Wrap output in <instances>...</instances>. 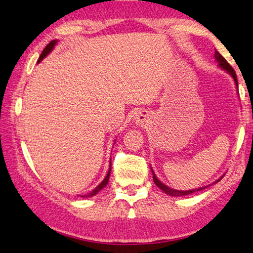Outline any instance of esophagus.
<instances>
[{
    "label": "esophagus",
    "instance_id": "1",
    "mask_svg": "<svg viewBox=\"0 0 253 253\" xmlns=\"http://www.w3.org/2000/svg\"><path fill=\"white\" fill-rule=\"evenodd\" d=\"M136 121H138L139 124H141V126H143V124H146L148 122L149 120V114L147 113V112H139L138 115H136Z\"/></svg>",
    "mask_w": 253,
    "mask_h": 253
}]
</instances>
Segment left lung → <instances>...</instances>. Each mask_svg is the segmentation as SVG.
Returning a JSON list of instances; mask_svg holds the SVG:
<instances>
[{
    "label": "left lung",
    "mask_w": 253,
    "mask_h": 253,
    "mask_svg": "<svg viewBox=\"0 0 253 253\" xmlns=\"http://www.w3.org/2000/svg\"><path fill=\"white\" fill-rule=\"evenodd\" d=\"M215 59H216L217 61H218V65H220V67L222 68V69H224V70H226L227 73L230 74V75L233 77V80H234V82H235V85H237V87H238V80H237V74H235V70L232 68V66L227 63V61L225 60V58L223 57L220 52L218 51H216L215 50ZM152 178H154V181H155V184L158 186V187L161 189V190H164V192L166 193V194H168V195H170V196H183V195H188V194H192V193H194V192H196V190H202V189H204L205 187H201V188H198V189H192V190H177V189H172V188H170V187H168V186H166L165 184H163L161 183L160 180H158V178L156 177V175H155V172L152 171ZM222 178V177H221ZM221 178L218 180H221ZM218 180H216V181H218ZM216 181H215V183H216Z\"/></svg>",
    "instance_id": "obj_1"
}]
</instances>
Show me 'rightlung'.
<instances>
[{
  "mask_svg": "<svg viewBox=\"0 0 253 253\" xmlns=\"http://www.w3.org/2000/svg\"><path fill=\"white\" fill-rule=\"evenodd\" d=\"M57 43V41L56 40H52V41H50V42H49L47 45H45V48L43 49V51H42V53H41L40 55V57H39V59H38V63H40L41 60L43 59V58L48 55L49 52H50L52 49H53V47H55V44ZM111 164V163H110ZM110 173H111V165H110V170H109V172H107V175H106V177L104 178V180L102 181L101 184H99L96 188H95L92 193H89L87 196L86 197H90V196H94V195H96V194L99 192V190H101L102 188H104L105 186L107 185V183H109V178H110ZM84 197V196H83Z\"/></svg>",
  "mask_w": 253,
  "mask_h": 253,
  "instance_id": "obj_1",
  "label": "right lung"
}]
</instances>
